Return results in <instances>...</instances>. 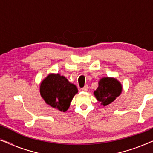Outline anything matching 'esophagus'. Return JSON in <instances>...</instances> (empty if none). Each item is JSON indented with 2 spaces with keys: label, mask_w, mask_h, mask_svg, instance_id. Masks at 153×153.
Here are the masks:
<instances>
[{
  "label": "esophagus",
  "mask_w": 153,
  "mask_h": 153,
  "mask_svg": "<svg viewBox=\"0 0 153 153\" xmlns=\"http://www.w3.org/2000/svg\"><path fill=\"white\" fill-rule=\"evenodd\" d=\"M88 88L87 85H85V86L83 87V88H82V91H85V92L88 91Z\"/></svg>",
  "instance_id": "1"
}]
</instances>
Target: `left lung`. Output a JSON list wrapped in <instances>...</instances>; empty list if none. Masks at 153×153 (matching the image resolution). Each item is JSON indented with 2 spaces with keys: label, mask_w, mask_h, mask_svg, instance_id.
<instances>
[{
  "label": "left lung",
  "mask_w": 153,
  "mask_h": 153,
  "mask_svg": "<svg viewBox=\"0 0 153 153\" xmlns=\"http://www.w3.org/2000/svg\"><path fill=\"white\" fill-rule=\"evenodd\" d=\"M123 85L114 77H103L98 82L97 88L93 92L94 95L101 105L107 106L112 103L122 93Z\"/></svg>",
  "instance_id": "1"
}]
</instances>
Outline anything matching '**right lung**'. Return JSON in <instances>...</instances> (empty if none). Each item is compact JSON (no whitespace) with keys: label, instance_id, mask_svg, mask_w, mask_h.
<instances>
[{"label":"right lung","instance_id":"right-lung-1","mask_svg":"<svg viewBox=\"0 0 153 153\" xmlns=\"http://www.w3.org/2000/svg\"><path fill=\"white\" fill-rule=\"evenodd\" d=\"M39 93L46 104L60 111L65 112L73 97L78 93V89L64 76L51 73L42 81Z\"/></svg>","mask_w":153,"mask_h":153}]
</instances>
